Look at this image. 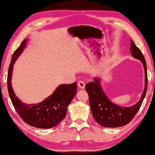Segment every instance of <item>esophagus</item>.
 <instances>
[{"label":"esophagus","instance_id":"esophagus-1","mask_svg":"<svg viewBox=\"0 0 155 155\" xmlns=\"http://www.w3.org/2000/svg\"><path fill=\"white\" fill-rule=\"evenodd\" d=\"M78 87H79L80 89H84L85 88V82L84 81H79L78 83Z\"/></svg>","mask_w":155,"mask_h":155}]
</instances>
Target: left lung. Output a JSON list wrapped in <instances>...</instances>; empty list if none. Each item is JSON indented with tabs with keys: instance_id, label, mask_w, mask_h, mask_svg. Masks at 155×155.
Listing matches in <instances>:
<instances>
[{
	"instance_id": "left-lung-1",
	"label": "left lung",
	"mask_w": 155,
	"mask_h": 155,
	"mask_svg": "<svg viewBox=\"0 0 155 155\" xmlns=\"http://www.w3.org/2000/svg\"><path fill=\"white\" fill-rule=\"evenodd\" d=\"M130 52L134 58L142 62L145 74L144 89L140 99L136 104L129 107H124L113 103L103 91L101 78L99 77L94 78L93 82L86 85L92 114L94 120L102 127L116 128L126 125L136 114L145 98L148 86L147 67L144 56L132 40H131Z\"/></svg>"
}]
</instances>
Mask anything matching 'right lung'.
<instances>
[{"label":"right lung","mask_w":155,"mask_h":155,"mask_svg":"<svg viewBox=\"0 0 155 155\" xmlns=\"http://www.w3.org/2000/svg\"><path fill=\"white\" fill-rule=\"evenodd\" d=\"M28 40L24 39L13 54L7 75L9 97L16 112L26 123L36 128L50 129L58 125L64 118L67 107L77 93V83L58 86L51 95L38 104H28L21 102L12 88V73L13 64L26 48Z\"/></svg>","instance_id":"1"}]
</instances>
